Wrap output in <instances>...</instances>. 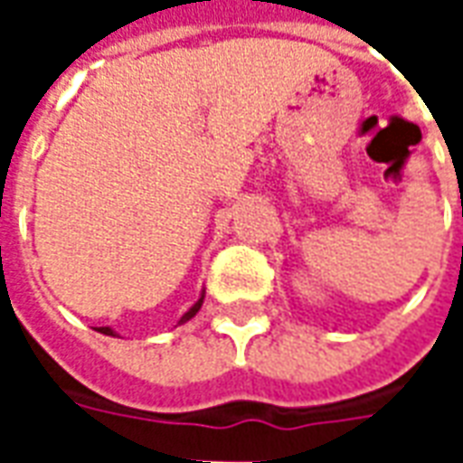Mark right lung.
Wrapping results in <instances>:
<instances>
[{"label": "right lung", "mask_w": 463, "mask_h": 463, "mask_svg": "<svg viewBox=\"0 0 463 463\" xmlns=\"http://www.w3.org/2000/svg\"><path fill=\"white\" fill-rule=\"evenodd\" d=\"M203 298H205V292H201V298L195 300V305H191V310H188V312H185V315H183L181 322H178V325H183V322H188V320H191V317H195V312L201 310ZM99 332H104V335H111V337H116V332L111 330V327H101V330H99Z\"/></svg>", "instance_id": "obj_1"}]
</instances>
